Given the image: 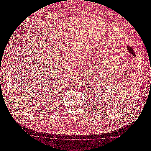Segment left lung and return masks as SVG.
Returning <instances> with one entry per match:
<instances>
[{
    "label": "left lung",
    "mask_w": 151,
    "mask_h": 151,
    "mask_svg": "<svg viewBox=\"0 0 151 151\" xmlns=\"http://www.w3.org/2000/svg\"><path fill=\"white\" fill-rule=\"evenodd\" d=\"M127 49H128L129 52V53H130L131 55H132L136 57V55H135V54L134 50L132 49V48L131 47H130L129 46H127Z\"/></svg>",
    "instance_id": "obj_1"
}]
</instances>
